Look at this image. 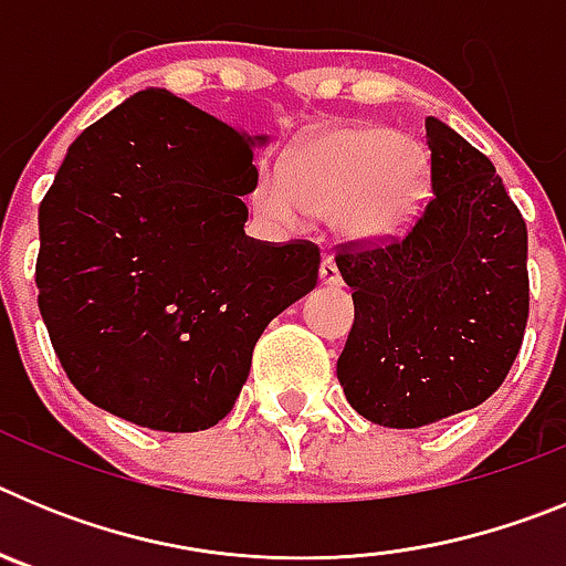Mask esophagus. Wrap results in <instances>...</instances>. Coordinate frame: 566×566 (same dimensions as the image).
I'll list each match as a JSON object with an SVG mask.
<instances>
[{
  "label": "esophagus",
  "instance_id": "obj_1",
  "mask_svg": "<svg viewBox=\"0 0 566 566\" xmlns=\"http://www.w3.org/2000/svg\"><path fill=\"white\" fill-rule=\"evenodd\" d=\"M319 280L332 289L343 286V277H339V269L337 263H334L332 254H323V263H319Z\"/></svg>",
  "mask_w": 566,
  "mask_h": 566
}]
</instances>
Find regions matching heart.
I'll list each match as a JSON object with an SVG mask.
<instances>
[{
    "label": "heart",
    "instance_id": "b5f03b06",
    "mask_svg": "<svg viewBox=\"0 0 566 566\" xmlns=\"http://www.w3.org/2000/svg\"><path fill=\"white\" fill-rule=\"evenodd\" d=\"M419 149L385 127L332 129L306 144L289 164L260 167L252 209L274 227L294 229L308 214L334 218L337 232L379 243L405 232L422 201Z\"/></svg>",
    "mask_w": 566,
    "mask_h": 566
}]
</instances>
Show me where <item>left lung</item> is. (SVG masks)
Wrapping results in <instances>:
<instances>
[{"label": "left lung", "mask_w": 566, "mask_h": 566, "mask_svg": "<svg viewBox=\"0 0 566 566\" xmlns=\"http://www.w3.org/2000/svg\"><path fill=\"white\" fill-rule=\"evenodd\" d=\"M431 201L402 240L343 249L354 326L345 399L382 428H422L482 405L507 377L530 312L527 227L488 155L428 115Z\"/></svg>", "instance_id": "left-lung-1"}]
</instances>
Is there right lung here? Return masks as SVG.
Segmentation results:
<instances>
[{
    "label": "right lung",
    "instance_id": "add662e5",
    "mask_svg": "<svg viewBox=\"0 0 566 566\" xmlns=\"http://www.w3.org/2000/svg\"><path fill=\"white\" fill-rule=\"evenodd\" d=\"M266 142L149 87L70 144L39 207V312L102 411L207 431L232 411L263 328L317 286L314 243L243 232Z\"/></svg>",
    "mask_w": 566,
    "mask_h": 566
}]
</instances>
